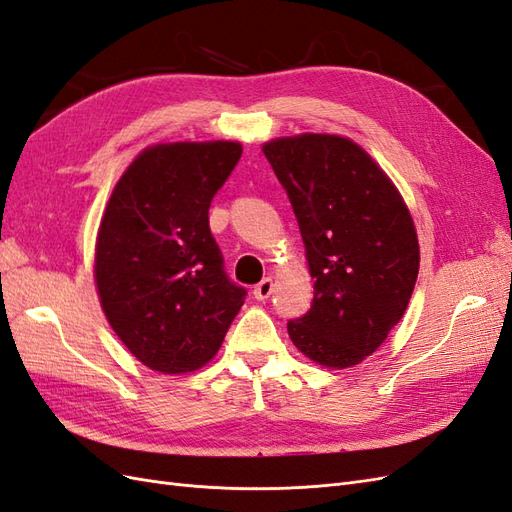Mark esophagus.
Here are the masks:
<instances>
[{
  "label": "esophagus",
  "instance_id": "34e87169",
  "mask_svg": "<svg viewBox=\"0 0 512 512\" xmlns=\"http://www.w3.org/2000/svg\"><path fill=\"white\" fill-rule=\"evenodd\" d=\"M271 292H273V280H271V277H265V280H262L254 288V299L256 301H267L271 297Z\"/></svg>",
  "mask_w": 512,
  "mask_h": 512
}]
</instances>
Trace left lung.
<instances>
[{
    "mask_svg": "<svg viewBox=\"0 0 512 512\" xmlns=\"http://www.w3.org/2000/svg\"><path fill=\"white\" fill-rule=\"evenodd\" d=\"M297 215L312 309L288 322L309 361L348 369L376 352L406 314L418 275L404 196L352 138L303 132L262 145Z\"/></svg>",
    "mask_w": 512,
    "mask_h": 512,
    "instance_id": "left-lung-1",
    "label": "left lung"
}]
</instances>
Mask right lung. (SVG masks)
Segmentation results:
<instances>
[{
    "label": "right lung",
    "mask_w": 512,
    "mask_h": 512,
    "mask_svg": "<svg viewBox=\"0 0 512 512\" xmlns=\"http://www.w3.org/2000/svg\"><path fill=\"white\" fill-rule=\"evenodd\" d=\"M239 141L145 147L100 220L94 280L102 312L145 367L192 374L218 354L245 288L224 273L209 207L241 158Z\"/></svg>",
    "instance_id": "1"
}]
</instances>
